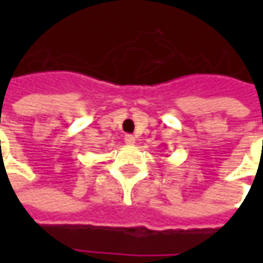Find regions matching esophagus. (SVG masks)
Returning <instances> with one entry per match:
<instances>
[{"label": "esophagus", "instance_id": "1", "mask_svg": "<svg viewBox=\"0 0 263 263\" xmlns=\"http://www.w3.org/2000/svg\"><path fill=\"white\" fill-rule=\"evenodd\" d=\"M124 141H125V143L128 146H132V145L135 143V137H134V135H125Z\"/></svg>", "mask_w": 263, "mask_h": 263}]
</instances>
